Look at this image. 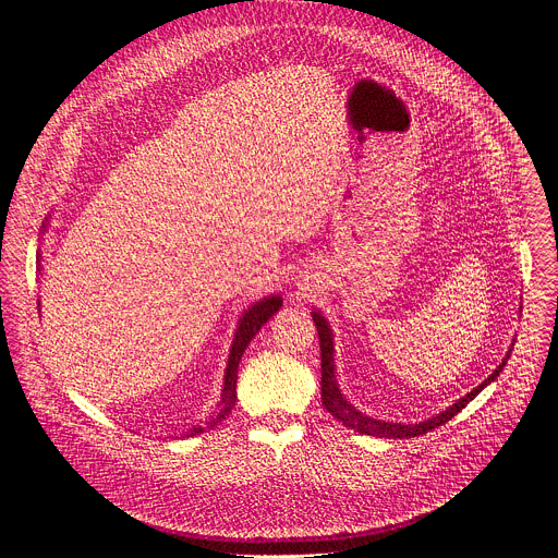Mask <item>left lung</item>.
<instances>
[{
	"label": "left lung",
	"mask_w": 558,
	"mask_h": 558,
	"mask_svg": "<svg viewBox=\"0 0 558 558\" xmlns=\"http://www.w3.org/2000/svg\"><path fill=\"white\" fill-rule=\"evenodd\" d=\"M311 317L315 323L317 336H320V351H323V407L338 420L342 422L347 428L360 433V435H371V437H386V439H409V437H420L426 435L428 430L446 424L448 420H452L461 409H465L476 395H480L490 381L497 379V375L504 371L512 349L506 353L504 362L493 371V375L488 379H484L480 386L472 388L468 395L459 397V400L448 407L446 411H441L439 415L420 422V424H397V422H384V420H375L364 415L362 411H357L347 397L342 395L340 386H338V377H336V362H333V331L327 323V317L320 311H311ZM514 347V344H512Z\"/></svg>",
	"instance_id": "obj_1"
}]
</instances>
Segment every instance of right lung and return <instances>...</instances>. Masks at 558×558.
<instances>
[{"label":"right lung","mask_w":558,"mask_h":558,"mask_svg":"<svg viewBox=\"0 0 558 558\" xmlns=\"http://www.w3.org/2000/svg\"><path fill=\"white\" fill-rule=\"evenodd\" d=\"M41 233L48 227V218L41 225ZM37 260H41V254H37ZM41 269V265H39ZM282 306V298L280 295H269L263 298L258 302H254L245 313L241 320H238L235 327V336L229 349V360H227V368H225V384H222V395H220V402L218 409L211 413V417L205 422V426H194L187 430V437L201 435L207 428H214L216 424H220L222 420H227V415L231 413V409L235 407V379H238V364H241V357L245 353V349L250 347V342L256 338V333L260 331V327H265L269 323V317Z\"/></svg>","instance_id":"right-lung-1"}]
</instances>
